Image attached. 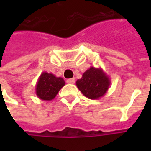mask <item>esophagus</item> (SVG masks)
Listing matches in <instances>:
<instances>
[{
    "instance_id": "esophagus-1",
    "label": "esophagus",
    "mask_w": 151,
    "mask_h": 151,
    "mask_svg": "<svg viewBox=\"0 0 151 151\" xmlns=\"http://www.w3.org/2000/svg\"><path fill=\"white\" fill-rule=\"evenodd\" d=\"M67 83H69V84H73V83H75V78H69L67 79Z\"/></svg>"
}]
</instances>
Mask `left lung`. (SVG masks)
<instances>
[{
    "instance_id": "left-lung-1",
    "label": "left lung",
    "mask_w": 151,
    "mask_h": 151,
    "mask_svg": "<svg viewBox=\"0 0 151 151\" xmlns=\"http://www.w3.org/2000/svg\"><path fill=\"white\" fill-rule=\"evenodd\" d=\"M111 84L110 78L102 68L90 67L83 73L76 85L83 95L91 99H98L107 93Z\"/></svg>"
}]
</instances>
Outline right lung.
I'll use <instances>...</instances> for the list:
<instances>
[{"label": "right lung", "instance_id": "right-lung-1", "mask_svg": "<svg viewBox=\"0 0 151 151\" xmlns=\"http://www.w3.org/2000/svg\"><path fill=\"white\" fill-rule=\"evenodd\" d=\"M65 82L62 78L56 77L51 73L43 72L40 74L35 86L38 98L45 101L52 100Z\"/></svg>", "mask_w": 151, "mask_h": 151}]
</instances>
